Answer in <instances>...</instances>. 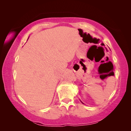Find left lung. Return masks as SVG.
<instances>
[{"label":"left lung","mask_w":131,"mask_h":131,"mask_svg":"<svg viewBox=\"0 0 131 131\" xmlns=\"http://www.w3.org/2000/svg\"><path fill=\"white\" fill-rule=\"evenodd\" d=\"M82 103H83V102H82Z\"/></svg>","instance_id":"left-lung-1"}]
</instances>
